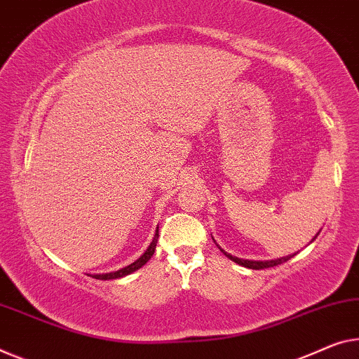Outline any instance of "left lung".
<instances>
[{
    "label": "left lung",
    "mask_w": 359,
    "mask_h": 359,
    "mask_svg": "<svg viewBox=\"0 0 359 359\" xmlns=\"http://www.w3.org/2000/svg\"><path fill=\"white\" fill-rule=\"evenodd\" d=\"M319 234V233H318ZM318 234L313 237V241L316 239L318 237ZM226 257L229 258V260H233L234 263H237V264H241V266H245V268H250V269H264V268H273V266H278V264H283L284 262H287L289 258L292 257H283V258H278V260H271V262H252V260H241V258H237V257H233V255H229V253H226L224 250H222Z\"/></svg>",
    "instance_id": "8db88e82"
}]
</instances>
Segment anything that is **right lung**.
<instances>
[{
	"label": "right lung",
	"mask_w": 359,
	"mask_h": 359,
	"mask_svg": "<svg viewBox=\"0 0 359 359\" xmlns=\"http://www.w3.org/2000/svg\"><path fill=\"white\" fill-rule=\"evenodd\" d=\"M157 239H158V226H157V231H156V236H154V239L151 242V245H149V249L142 253V255L137 258L135 263L128 264V266H125L122 269H118V271L115 273H107V274H95L93 278L96 279H102V280H107V279H117V278H123L126 274H131L136 269H140L141 266H144V264L151 260V257L154 255V252H156V245H157Z\"/></svg>",
	"instance_id": "1"
}]
</instances>
